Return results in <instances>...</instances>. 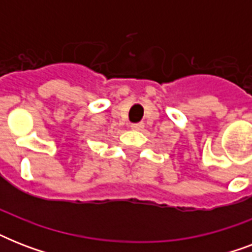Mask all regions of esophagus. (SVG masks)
<instances>
[{
  "label": "esophagus",
  "instance_id": "1",
  "mask_svg": "<svg viewBox=\"0 0 252 252\" xmlns=\"http://www.w3.org/2000/svg\"><path fill=\"white\" fill-rule=\"evenodd\" d=\"M130 128L133 130H141L142 128H144V123H133V124L130 126Z\"/></svg>",
  "mask_w": 252,
  "mask_h": 252
}]
</instances>
